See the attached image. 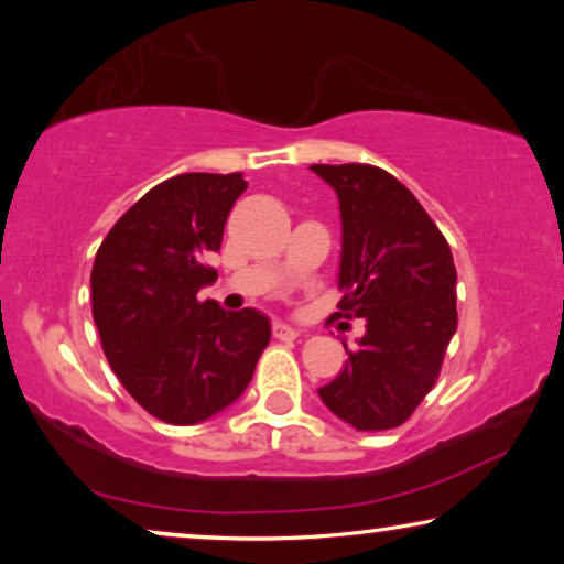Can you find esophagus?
Here are the masks:
<instances>
[{
  "label": "esophagus",
  "instance_id": "34e87169",
  "mask_svg": "<svg viewBox=\"0 0 564 564\" xmlns=\"http://www.w3.org/2000/svg\"><path fill=\"white\" fill-rule=\"evenodd\" d=\"M272 334H274V338H284V341H288V338H297V336H300V330H297V328H292V326H288V323L276 321L274 326H272Z\"/></svg>",
  "mask_w": 564,
  "mask_h": 564
}]
</instances>
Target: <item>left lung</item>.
I'll list each match as a JSON object with an SVG mask.
<instances>
[{"instance_id":"left-lung-1","label":"left lung","mask_w":564,"mask_h":564,"mask_svg":"<svg viewBox=\"0 0 564 564\" xmlns=\"http://www.w3.org/2000/svg\"><path fill=\"white\" fill-rule=\"evenodd\" d=\"M338 195V313L367 321L344 372L323 384L326 408L357 431L411 419L442 372L457 330L452 249L413 192L380 166L313 164Z\"/></svg>"}]
</instances>
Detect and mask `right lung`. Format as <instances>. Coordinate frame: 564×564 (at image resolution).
I'll return each mask as SVG.
<instances>
[{
  "mask_svg": "<svg viewBox=\"0 0 564 564\" xmlns=\"http://www.w3.org/2000/svg\"><path fill=\"white\" fill-rule=\"evenodd\" d=\"M243 174H180L145 192L97 249L91 315L112 372L159 421L192 426L249 388L269 318L230 313L197 292L218 280L205 264L220 249Z\"/></svg>",
  "mask_w": 564,
  "mask_h": 564,
  "instance_id": "right-lung-1",
  "label": "right lung"
}]
</instances>
